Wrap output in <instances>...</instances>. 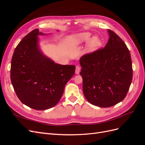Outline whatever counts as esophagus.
Segmentation results:
<instances>
[{
    "label": "esophagus",
    "mask_w": 145,
    "mask_h": 145,
    "mask_svg": "<svg viewBox=\"0 0 145 145\" xmlns=\"http://www.w3.org/2000/svg\"><path fill=\"white\" fill-rule=\"evenodd\" d=\"M80 68L79 67H78V66H77L76 68V74H78L80 73Z\"/></svg>",
    "instance_id": "esophagus-1"
}]
</instances>
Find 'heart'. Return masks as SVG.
<instances>
[{"instance_id": "1", "label": "heart", "mask_w": 145, "mask_h": 145, "mask_svg": "<svg viewBox=\"0 0 145 145\" xmlns=\"http://www.w3.org/2000/svg\"><path fill=\"white\" fill-rule=\"evenodd\" d=\"M91 34L89 32L70 35L67 38V44L69 46H77L87 43L85 51L86 53H91L98 49L102 42L99 37L94 36L91 37Z\"/></svg>"}]
</instances>
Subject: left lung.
Listing matches in <instances>:
<instances>
[{
    "label": "left lung",
    "mask_w": 145,
    "mask_h": 145,
    "mask_svg": "<svg viewBox=\"0 0 145 145\" xmlns=\"http://www.w3.org/2000/svg\"><path fill=\"white\" fill-rule=\"evenodd\" d=\"M108 32L109 38L104 48L80 59L83 94L90 103L102 108L121 102L133 79L129 50L115 33Z\"/></svg>",
    "instance_id": "obj_1"
}]
</instances>
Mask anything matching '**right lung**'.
<instances>
[{
    "mask_svg": "<svg viewBox=\"0 0 145 145\" xmlns=\"http://www.w3.org/2000/svg\"><path fill=\"white\" fill-rule=\"evenodd\" d=\"M46 34L38 29L30 32L16 46L11 60V80L16 95L36 110L56 106L75 74L74 65L56 63L43 53L39 36Z\"/></svg>",
    "mask_w": 145,
    "mask_h": 145,
    "instance_id": "1",
    "label": "right lung"
}]
</instances>
